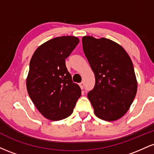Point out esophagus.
Wrapping results in <instances>:
<instances>
[{"label":"esophagus","mask_w":154,"mask_h":154,"mask_svg":"<svg viewBox=\"0 0 154 154\" xmlns=\"http://www.w3.org/2000/svg\"><path fill=\"white\" fill-rule=\"evenodd\" d=\"M79 87L81 88V89H83V88H84V82H80L79 84Z\"/></svg>","instance_id":"34e87169"}]
</instances>
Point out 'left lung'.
Instances as JSON below:
<instances>
[{
  "instance_id": "left-lung-1",
  "label": "left lung",
  "mask_w": 154,
  "mask_h": 154,
  "mask_svg": "<svg viewBox=\"0 0 154 154\" xmlns=\"http://www.w3.org/2000/svg\"><path fill=\"white\" fill-rule=\"evenodd\" d=\"M85 55L94 72L95 84L88 93L95 116L119 119L135 98L137 83L132 62L121 45L107 38H82Z\"/></svg>"
}]
</instances>
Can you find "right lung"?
I'll use <instances>...</instances> for the list:
<instances>
[{
    "label": "right lung",
    "mask_w": 154,
    "mask_h": 154,
    "mask_svg": "<svg viewBox=\"0 0 154 154\" xmlns=\"http://www.w3.org/2000/svg\"><path fill=\"white\" fill-rule=\"evenodd\" d=\"M79 42L74 36L55 38L39 46L32 56L26 89L38 111L50 120L71 115L81 96L80 88L72 82L65 63Z\"/></svg>",
    "instance_id": "right-lung-1"
}]
</instances>
